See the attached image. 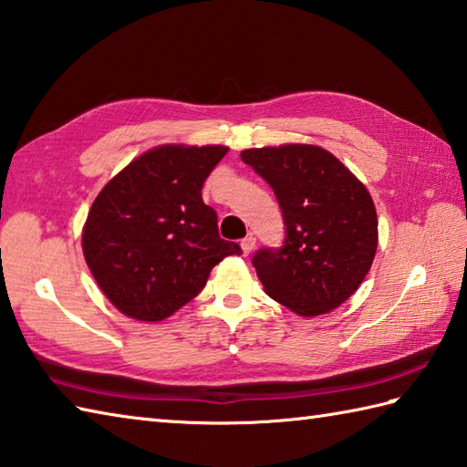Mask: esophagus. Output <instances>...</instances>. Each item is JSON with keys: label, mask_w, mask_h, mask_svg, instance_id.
I'll use <instances>...</instances> for the list:
<instances>
[{"label": "esophagus", "mask_w": 467, "mask_h": 467, "mask_svg": "<svg viewBox=\"0 0 467 467\" xmlns=\"http://www.w3.org/2000/svg\"><path fill=\"white\" fill-rule=\"evenodd\" d=\"M254 244H257V239H254L253 234H249V236H244V239L241 241V249H243L244 254H249L254 249Z\"/></svg>", "instance_id": "34e87169"}]
</instances>
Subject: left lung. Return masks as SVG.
Masks as SVG:
<instances>
[{
    "mask_svg": "<svg viewBox=\"0 0 467 467\" xmlns=\"http://www.w3.org/2000/svg\"><path fill=\"white\" fill-rule=\"evenodd\" d=\"M241 158L275 192L285 223L283 246L253 257L265 294L304 317L336 309L360 287L377 253L367 186L317 145L253 148Z\"/></svg>",
    "mask_w": 467,
    "mask_h": 467,
    "instance_id": "1",
    "label": "left lung"
}]
</instances>
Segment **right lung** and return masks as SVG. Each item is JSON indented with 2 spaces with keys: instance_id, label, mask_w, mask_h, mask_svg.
<instances>
[{
  "instance_id": "right-lung-1",
  "label": "right lung",
  "mask_w": 467,
  "mask_h": 467,
  "mask_svg": "<svg viewBox=\"0 0 467 467\" xmlns=\"http://www.w3.org/2000/svg\"><path fill=\"white\" fill-rule=\"evenodd\" d=\"M224 145H161L99 192L82 253L107 299L140 322H160L204 289L214 265L241 246L218 234L202 186Z\"/></svg>"
}]
</instances>
